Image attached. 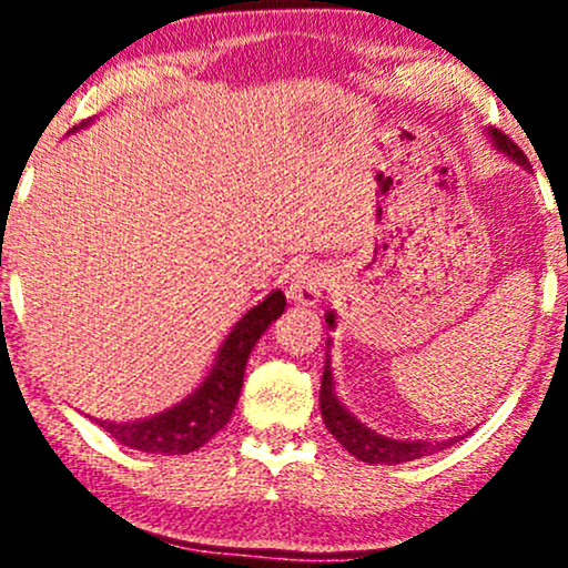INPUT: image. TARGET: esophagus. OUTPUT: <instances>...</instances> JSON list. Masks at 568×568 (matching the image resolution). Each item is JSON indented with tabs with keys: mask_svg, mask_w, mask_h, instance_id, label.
<instances>
[{
	"mask_svg": "<svg viewBox=\"0 0 568 568\" xmlns=\"http://www.w3.org/2000/svg\"><path fill=\"white\" fill-rule=\"evenodd\" d=\"M328 270L321 264H310L302 266L296 275L291 277L288 285V298L293 304H302V306H315L323 298L325 285H328Z\"/></svg>",
	"mask_w": 568,
	"mask_h": 568,
	"instance_id": "esophagus-1",
	"label": "esophagus"
}]
</instances>
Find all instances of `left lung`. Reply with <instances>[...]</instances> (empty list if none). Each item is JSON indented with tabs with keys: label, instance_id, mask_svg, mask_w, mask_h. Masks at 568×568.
Listing matches in <instances>:
<instances>
[{
	"label": "left lung",
	"instance_id": "1",
	"mask_svg": "<svg viewBox=\"0 0 568 568\" xmlns=\"http://www.w3.org/2000/svg\"><path fill=\"white\" fill-rule=\"evenodd\" d=\"M488 139H491L494 146H497V152L505 154V158H510L518 162L524 171H529V160H526V154L520 152L515 143L507 139L505 133L497 128L488 130ZM325 323H328V328H336V315L334 312H328L325 315ZM331 344V338H328ZM328 361H325V368H323V384H321V414H323V422L325 427H328V433L334 435V438L342 443L344 448L352 456H357L361 462H368V465H403V462H414V459H422V456H429L435 452H443L446 446H452L459 438H465V435H456V438H448V440H395V438H387V435H379L374 433V429L363 425L357 416H352L347 406L342 403V397L336 393V382H334V371H331V355H325Z\"/></svg>",
	"mask_w": 568,
	"mask_h": 568
}]
</instances>
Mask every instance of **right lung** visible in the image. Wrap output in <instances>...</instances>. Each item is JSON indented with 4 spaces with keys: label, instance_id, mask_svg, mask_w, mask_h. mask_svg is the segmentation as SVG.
Listing matches in <instances>:
<instances>
[{
    "label": "right lung",
    "instance_id": "right-lung-1",
    "mask_svg": "<svg viewBox=\"0 0 568 568\" xmlns=\"http://www.w3.org/2000/svg\"><path fill=\"white\" fill-rule=\"evenodd\" d=\"M88 122L71 128L69 133L88 128ZM285 296L283 291H272L256 306L245 312L224 344L219 347L216 361L200 387L192 395L175 406L160 410V414L146 416V419L135 422H98L103 433H109L122 446L135 448V452L146 454H189L194 448L205 446L221 427L230 422L234 406L240 400V389H243L245 363L251 349L270 328L272 323L283 315Z\"/></svg>",
    "mask_w": 568,
    "mask_h": 568
}]
</instances>
